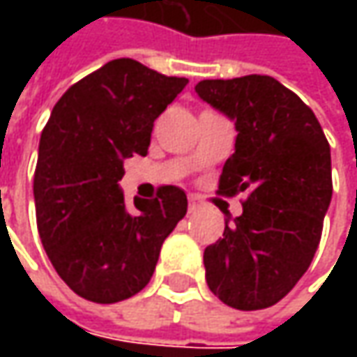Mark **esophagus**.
I'll use <instances>...</instances> for the list:
<instances>
[{
    "instance_id": "obj_1",
    "label": "esophagus",
    "mask_w": 357,
    "mask_h": 357,
    "mask_svg": "<svg viewBox=\"0 0 357 357\" xmlns=\"http://www.w3.org/2000/svg\"><path fill=\"white\" fill-rule=\"evenodd\" d=\"M200 204H202V200L197 195H188V213H195V211H199Z\"/></svg>"
}]
</instances>
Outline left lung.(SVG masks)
I'll return each instance as SVG.
<instances>
[{"label":"left lung","instance_id":"8db88e82","mask_svg":"<svg viewBox=\"0 0 357 357\" xmlns=\"http://www.w3.org/2000/svg\"><path fill=\"white\" fill-rule=\"evenodd\" d=\"M202 101L234 119L236 151L218 195L242 200V214L204 248L206 284L236 310L280 302L304 276L332 200V158L308 105L274 77L204 79Z\"/></svg>","mask_w":357,"mask_h":357}]
</instances>
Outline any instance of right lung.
<instances>
[{"label": "right lung", "instance_id": "1", "mask_svg": "<svg viewBox=\"0 0 357 357\" xmlns=\"http://www.w3.org/2000/svg\"><path fill=\"white\" fill-rule=\"evenodd\" d=\"M188 79L113 59L63 93L39 141L33 176L41 244L77 296L113 304L141 292L160 246L186 214L178 186L125 206V158L144 157L155 119Z\"/></svg>", "mask_w": 357, "mask_h": 357}]
</instances>
